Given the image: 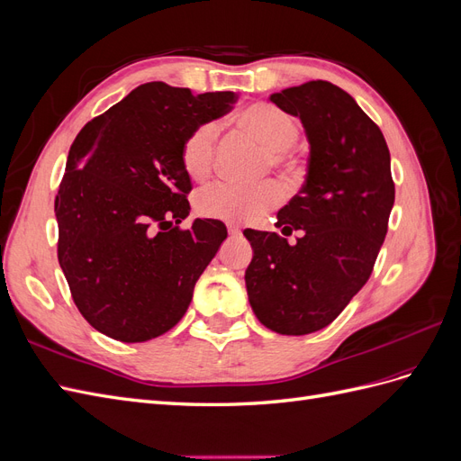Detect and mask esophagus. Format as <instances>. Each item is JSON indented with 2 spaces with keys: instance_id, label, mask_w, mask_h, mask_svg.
Wrapping results in <instances>:
<instances>
[{
  "instance_id": "esophagus-1",
  "label": "esophagus",
  "mask_w": 461,
  "mask_h": 461,
  "mask_svg": "<svg viewBox=\"0 0 461 461\" xmlns=\"http://www.w3.org/2000/svg\"><path fill=\"white\" fill-rule=\"evenodd\" d=\"M227 230H229L230 236H239L240 234V229L236 227V225H227Z\"/></svg>"
}]
</instances>
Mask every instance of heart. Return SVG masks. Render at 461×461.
<instances>
[{"mask_svg":"<svg viewBox=\"0 0 461 461\" xmlns=\"http://www.w3.org/2000/svg\"><path fill=\"white\" fill-rule=\"evenodd\" d=\"M234 124L252 134L269 148L267 167L285 173H294L300 159L294 151L300 138V122L290 111L271 102H254L234 115ZM217 153V127L200 122L180 142V163L188 176L202 180L212 173ZM285 200V188L276 180L256 185L213 183L205 186L196 198L198 212L212 219L232 222H252L261 219Z\"/></svg>","mask_w":461,"mask_h":461,"instance_id":"obj_1","label":"heart"}]
</instances>
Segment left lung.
I'll return each mask as SVG.
<instances>
[{
	"instance_id": "8db88e82",
	"label": "left lung",
	"mask_w": 461,
	"mask_h": 461,
	"mask_svg": "<svg viewBox=\"0 0 461 461\" xmlns=\"http://www.w3.org/2000/svg\"><path fill=\"white\" fill-rule=\"evenodd\" d=\"M302 119L312 151L302 190L278 212L283 234L246 229L254 259L246 269L249 305L278 334L327 327L364 288L394 205L390 153L381 129L354 97L327 80L271 95Z\"/></svg>"
}]
</instances>
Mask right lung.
Returning a JSON list of instances; mask_svg holds the SVG:
<instances>
[{"label":"right lung","mask_w":461,"mask_h":461,"mask_svg":"<svg viewBox=\"0 0 461 461\" xmlns=\"http://www.w3.org/2000/svg\"><path fill=\"white\" fill-rule=\"evenodd\" d=\"M234 102L148 82L77 134L55 196L58 258L78 312L105 337L146 342L186 313L227 229L215 219L180 229L192 190L180 142Z\"/></svg>","instance_id":"1"}]
</instances>
